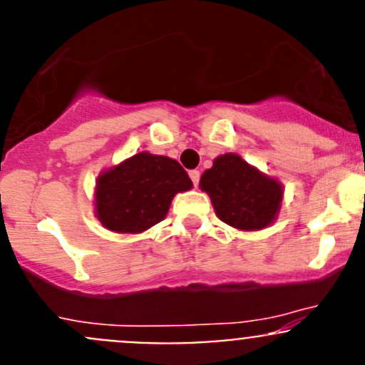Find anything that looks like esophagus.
<instances>
[{
	"mask_svg": "<svg viewBox=\"0 0 365 365\" xmlns=\"http://www.w3.org/2000/svg\"><path fill=\"white\" fill-rule=\"evenodd\" d=\"M189 176H190V180H192L194 185L197 187V183H200V176H201V173L197 171V169H192V171L189 173Z\"/></svg>",
	"mask_w": 365,
	"mask_h": 365,
	"instance_id": "esophagus-1",
	"label": "esophagus"
}]
</instances>
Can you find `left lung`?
Masks as SVG:
<instances>
[{"instance_id": "1", "label": "left lung", "mask_w": 365, "mask_h": 365, "mask_svg": "<svg viewBox=\"0 0 365 365\" xmlns=\"http://www.w3.org/2000/svg\"><path fill=\"white\" fill-rule=\"evenodd\" d=\"M200 187L210 196L219 219L244 231L272 224L282 201L281 183L235 153L217 157L201 176Z\"/></svg>"}]
</instances>
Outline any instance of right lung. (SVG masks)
<instances>
[{
    "label": "right lung",
    "mask_w": 365,
    "mask_h": 365,
    "mask_svg": "<svg viewBox=\"0 0 365 365\" xmlns=\"http://www.w3.org/2000/svg\"><path fill=\"white\" fill-rule=\"evenodd\" d=\"M190 187L189 175L176 160L138 153L98 176L97 217L116 233H141L164 219L176 192Z\"/></svg>",
    "instance_id": "obj_1"
}]
</instances>
